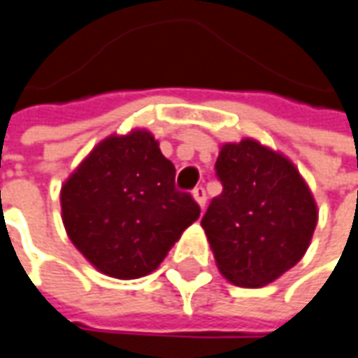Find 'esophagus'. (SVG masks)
I'll return each mask as SVG.
<instances>
[{"label":"esophagus","instance_id":"34e87169","mask_svg":"<svg viewBox=\"0 0 358 358\" xmlns=\"http://www.w3.org/2000/svg\"><path fill=\"white\" fill-rule=\"evenodd\" d=\"M192 196H194V199H196V201H197V205H199V207L203 209L205 201H207V196H205V187L203 186H197L196 189H194V194H192Z\"/></svg>","mask_w":358,"mask_h":358}]
</instances>
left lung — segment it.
Masks as SVG:
<instances>
[{
  "label": "left lung",
  "instance_id": "1",
  "mask_svg": "<svg viewBox=\"0 0 358 358\" xmlns=\"http://www.w3.org/2000/svg\"><path fill=\"white\" fill-rule=\"evenodd\" d=\"M215 171L222 192L201 227L219 271L238 287L273 283L301 262L316 229L308 184L285 155L248 137L222 145Z\"/></svg>",
  "mask_w": 358,
  "mask_h": 358
}]
</instances>
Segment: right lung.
Listing matches in <instances>:
<instances>
[{
  "mask_svg": "<svg viewBox=\"0 0 358 358\" xmlns=\"http://www.w3.org/2000/svg\"><path fill=\"white\" fill-rule=\"evenodd\" d=\"M174 176L151 131L106 137L62 186L67 236L101 273L149 275L199 219V205L174 187Z\"/></svg>",
  "mask_w": 358,
  "mask_h": 358,
  "instance_id": "right-lung-1",
  "label": "right lung"
}]
</instances>
